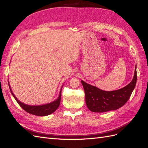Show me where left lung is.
<instances>
[{"instance_id": "8db88e82", "label": "left lung", "mask_w": 148, "mask_h": 148, "mask_svg": "<svg viewBox=\"0 0 148 148\" xmlns=\"http://www.w3.org/2000/svg\"><path fill=\"white\" fill-rule=\"evenodd\" d=\"M137 79L136 70L132 81L126 86L112 91H105L82 81L88 108L94 112H104L118 109L130 97Z\"/></svg>"}]
</instances>
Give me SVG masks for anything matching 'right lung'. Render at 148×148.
<instances>
[{
  "label": "right lung",
  "instance_id": "obj_1",
  "mask_svg": "<svg viewBox=\"0 0 148 148\" xmlns=\"http://www.w3.org/2000/svg\"><path fill=\"white\" fill-rule=\"evenodd\" d=\"M8 85H9V84H8ZM9 88L11 91L10 86ZM61 91L60 92V95L59 97H58V99L55 101H53L51 103H49V104L42 105V106H32L26 105L23 104V103L21 102L20 101H18L16 99V97L14 96V95H13V92L11 91L12 95L15 97V99H16L17 102L18 103V104L21 107L22 109H24L26 112H27L31 114L35 115H39V116H46V115H50L51 114L53 113V112H55L57 109L60 103Z\"/></svg>",
  "mask_w": 148,
  "mask_h": 148
}]
</instances>
